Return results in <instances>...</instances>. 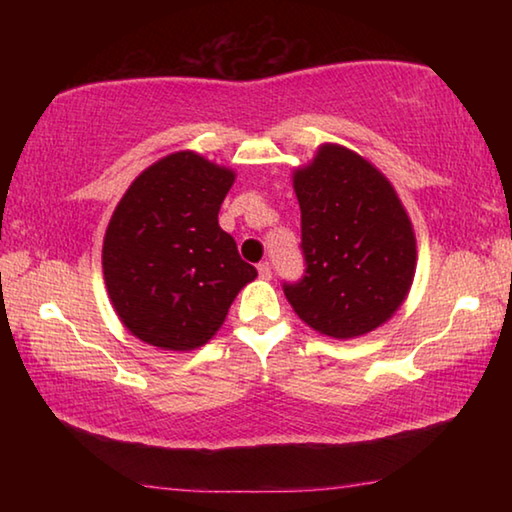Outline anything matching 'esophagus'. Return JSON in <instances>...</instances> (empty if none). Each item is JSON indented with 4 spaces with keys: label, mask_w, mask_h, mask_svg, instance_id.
Instances as JSON below:
<instances>
[{
    "label": "esophagus",
    "mask_w": 512,
    "mask_h": 512,
    "mask_svg": "<svg viewBox=\"0 0 512 512\" xmlns=\"http://www.w3.org/2000/svg\"><path fill=\"white\" fill-rule=\"evenodd\" d=\"M257 271H259V277H262V280H271V277H273V268H271V264H268V262L259 264Z\"/></svg>",
    "instance_id": "34e87169"
}]
</instances>
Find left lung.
<instances>
[{"label": "left lung", "instance_id": "1", "mask_svg": "<svg viewBox=\"0 0 512 512\" xmlns=\"http://www.w3.org/2000/svg\"><path fill=\"white\" fill-rule=\"evenodd\" d=\"M305 275L284 296L316 332L352 339L386 323L415 273V237L391 183L361 155L325 144L293 173Z\"/></svg>", "mask_w": 512, "mask_h": 512}]
</instances>
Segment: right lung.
I'll use <instances>...</instances> for the list:
<instances>
[{"mask_svg":"<svg viewBox=\"0 0 512 512\" xmlns=\"http://www.w3.org/2000/svg\"><path fill=\"white\" fill-rule=\"evenodd\" d=\"M235 173L192 151L137 176L103 239V277L117 316L162 350H194L223 325L232 300L257 277L219 210Z\"/></svg>","mask_w":512,"mask_h":512,"instance_id":"add662e5","label":"right lung"}]
</instances>
